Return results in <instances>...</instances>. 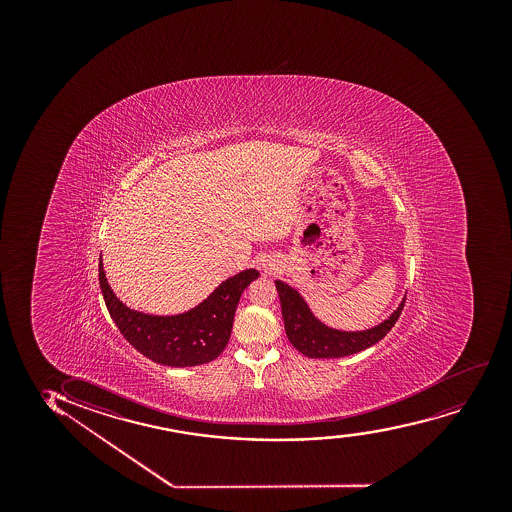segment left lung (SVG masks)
<instances>
[{"mask_svg":"<svg viewBox=\"0 0 512 512\" xmlns=\"http://www.w3.org/2000/svg\"><path fill=\"white\" fill-rule=\"evenodd\" d=\"M275 285L280 295L288 341L309 359H340L376 345L377 341L388 335L396 324L406 300V297H403L398 309L374 328L364 331H340L321 323L295 288L283 283L282 280H277Z\"/></svg>","mask_w":512,"mask_h":512,"instance_id":"obj_1","label":"left lung"}]
</instances>
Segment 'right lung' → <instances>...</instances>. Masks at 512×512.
I'll list each match as a JSON object with an SVG mask.
<instances>
[{"instance_id": "obj_1", "label": "right lung", "mask_w": 512, "mask_h": 512, "mask_svg": "<svg viewBox=\"0 0 512 512\" xmlns=\"http://www.w3.org/2000/svg\"><path fill=\"white\" fill-rule=\"evenodd\" d=\"M259 277L244 270L220 283L208 299L177 316H152L133 311L112 292L99 258L100 290L107 311L130 345L157 364L193 367L217 359L229 343L235 309L244 288Z\"/></svg>"}]
</instances>
